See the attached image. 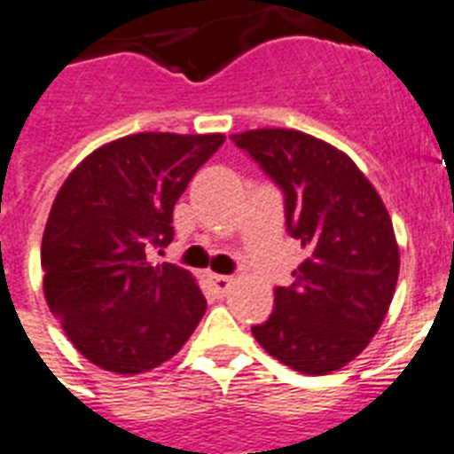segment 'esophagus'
<instances>
[{"label":"esophagus","mask_w":454,"mask_h":454,"mask_svg":"<svg viewBox=\"0 0 454 454\" xmlns=\"http://www.w3.org/2000/svg\"><path fill=\"white\" fill-rule=\"evenodd\" d=\"M209 285H212L216 296H226L228 291L233 289L235 279L228 278V275H209Z\"/></svg>","instance_id":"1"}]
</instances>
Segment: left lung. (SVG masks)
I'll list each match as a JSON object with an SVG mask.
<instances>
[{"label": "left lung", "instance_id": "1", "mask_svg": "<svg viewBox=\"0 0 454 454\" xmlns=\"http://www.w3.org/2000/svg\"><path fill=\"white\" fill-rule=\"evenodd\" d=\"M282 186L286 226L305 259L275 310L254 326L261 348L305 375L359 356L385 322L399 279L392 216L366 175L333 144L291 128L231 135Z\"/></svg>", "mask_w": 454, "mask_h": 454}]
</instances>
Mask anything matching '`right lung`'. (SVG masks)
I'll return each mask as SVG.
<instances>
[{
	"label": "right lung",
	"instance_id": "add662e5",
	"mask_svg": "<svg viewBox=\"0 0 454 454\" xmlns=\"http://www.w3.org/2000/svg\"><path fill=\"white\" fill-rule=\"evenodd\" d=\"M226 135L137 132L69 172L42 239L46 303L90 364L146 373L184 348L207 310L189 270L149 263L172 242V209Z\"/></svg>",
	"mask_w": 454,
	"mask_h": 454
}]
</instances>
